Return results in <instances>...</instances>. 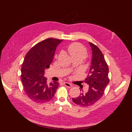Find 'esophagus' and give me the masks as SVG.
Returning a JSON list of instances; mask_svg holds the SVG:
<instances>
[{
  "label": "esophagus",
  "mask_w": 132,
  "mask_h": 132,
  "mask_svg": "<svg viewBox=\"0 0 132 132\" xmlns=\"http://www.w3.org/2000/svg\"><path fill=\"white\" fill-rule=\"evenodd\" d=\"M64 85H65L67 87H68V88H71V87L72 86V85L71 84L69 83V82H64Z\"/></svg>",
  "instance_id": "34e87169"
}]
</instances>
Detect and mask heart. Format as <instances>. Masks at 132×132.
<instances>
[{
  "instance_id": "heart-1",
  "label": "heart",
  "mask_w": 132,
  "mask_h": 132,
  "mask_svg": "<svg viewBox=\"0 0 132 132\" xmlns=\"http://www.w3.org/2000/svg\"><path fill=\"white\" fill-rule=\"evenodd\" d=\"M67 51L72 59H80L83 60L88 56L87 49L78 43H73L70 44L68 46Z\"/></svg>"
}]
</instances>
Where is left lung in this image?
<instances>
[{
	"instance_id": "8db88e82",
	"label": "left lung",
	"mask_w": 132,
	"mask_h": 132,
	"mask_svg": "<svg viewBox=\"0 0 132 132\" xmlns=\"http://www.w3.org/2000/svg\"><path fill=\"white\" fill-rule=\"evenodd\" d=\"M92 51L91 65L85 82L89 85L86 93H81L72 101L81 106L87 107L96 103L103 96L109 82V68L100 50L94 44L89 42ZM81 90V89H80Z\"/></svg>"
}]
</instances>
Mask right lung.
I'll use <instances>...</instances> for the list:
<instances>
[{"mask_svg":"<svg viewBox=\"0 0 132 132\" xmlns=\"http://www.w3.org/2000/svg\"><path fill=\"white\" fill-rule=\"evenodd\" d=\"M63 40H44L32 47L25 56L21 81L27 96L35 102L43 103L52 100L59 86L57 81L47 84L44 75L53 62L56 47Z\"/></svg>","mask_w":132,"mask_h":132,"instance_id":"right-lung-1","label":"right lung"}]
</instances>
